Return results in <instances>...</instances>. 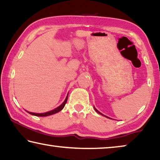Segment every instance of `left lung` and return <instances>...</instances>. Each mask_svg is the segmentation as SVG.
Returning <instances> with one entry per match:
<instances>
[{
  "mask_svg": "<svg viewBox=\"0 0 160 160\" xmlns=\"http://www.w3.org/2000/svg\"><path fill=\"white\" fill-rule=\"evenodd\" d=\"M94 109H95V111L97 112V113H98L99 114H101V115H102V116H105V117H106V118H109V117H108V116H105V115H103V114H102V113H101V112H99L98 111V110H97V109L95 108V107H94Z\"/></svg>",
  "mask_w": 160,
  "mask_h": 160,
  "instance_id": "1",
  "label": "left lung"
}]
</instances>
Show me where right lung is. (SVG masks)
Segmentation results:
<instances>
[{"label":"right lung","instance_id":"right-lung-1","mask_svg":"<svg viewBox=\"0 0 160 160\" xmlns=\"http://www.w3.org/2000/svg\"><path fill=\"white\" fill-rule=\"evenodd\" d=\"M68 95H67L66 98L65 100V101L63 102L62 103L60 106H59V107H57V108H56L55 109H54V110L52 111H50L49 112H46V113H32V112H28L27 111L28 113L32 114V115H34V116H50V115H52V114H54L56 113H58V112L60 111L61 110H62L64 107H65V104L67 103V101H68Z\"/></svg>","mask_w":160,"mask_h":160}]
</instances>
